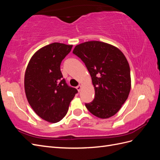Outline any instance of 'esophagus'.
I'll list each match as a JSON object with an SVG mask.
<instances>
[{
  "mask_svg": "<svg viewBox=\"0 0 160 160\" xmlns=\"http://www.w3.org/2000/svg\"><path fill=\"white\" fill-rule=\"evenodd\" d=\"M76 89L78 90V91L79 92L80 91H81V86L79 85H78V86H77L76 87Z\"/></svg>",
  "mask_w": 160,
  "mask_h": 160,
  "instance_id": "34e87169",
  "label": "esophagus"
}]
</instances>
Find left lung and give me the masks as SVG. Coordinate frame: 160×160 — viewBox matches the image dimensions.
I'll list each match as a JSON object with an SVG mask.
<instances>
[{
    "instance_id": "1",
    "label": "left lung",
    "mask_w": 160,
    "mask_h": 160,
    "mask_svg": "<svg viewBox=\"0 0 160 160\" xmlns=\"http://www.w3.org/2000/svg\"><path fill=\"white\" fill-rule=\"evenodd\" d=\"M83 61L91 77L95 98L85 106L101 119L114 115L128 98L131 89L130 69L123 52L100 41L77 45L72 51Z\"/></svg>"
}]
</instances>
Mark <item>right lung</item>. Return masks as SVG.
Segmentation results:
<instances>
[{
    "label": "right lung",
    "mask_w": 160,
    "mask_h": 160,
    "mask_svg": "<svg viewBox=\"0 0 160 160\" xmlns=\"http://www.w3.org/2000/svg\"><path fill=\"white\" fill-rule=\"evenodd\" d=\"M72 45L53 42L33 55L25 75L28 103L41 118L57 123L63 118L77 90L63 79L60 65Z\"/></svg>",
    "instance_id": "1"
}]
</instances>
